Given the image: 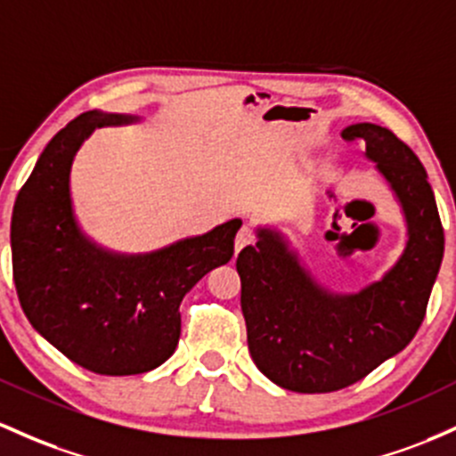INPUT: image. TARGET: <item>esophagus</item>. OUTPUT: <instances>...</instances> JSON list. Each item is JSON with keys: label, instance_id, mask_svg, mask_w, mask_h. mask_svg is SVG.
<instances>
[{"label": "esophagus", "instance_id": "1", "mask_svg": "<svg viewBox=\"0 0 456 456\" xmlns=\"http://www.w3.org/2000/svg\"><path fill=\"white\" fill-rule=\"evenodd\" d=\"M253 242H255L253 227H251V224H242V227H240V232H238V236H236V255L242 251L244 247H248V244H253Z\"/></svg>", "mask_w": 456, "mask_h": 456}]
</instances>
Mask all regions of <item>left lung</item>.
I'll list each match as a JSON object with an SVG mask.
<instances>
[{
  "label": "left lung",
  "instance_id": "1",
  "mask_svg": "<svg viewBox=\"0 0 456 456\" xmlns=\"http://www.w3.org/2000/svg\"><path fill=\"white\" fill-rule=\"evenodd\" d=\"M387 183L407 242L392 268L359 292H331L277 227L238 255L248 353L259 372L298 394H327L362 381L418 333L444 257V229L428 175L389 129L353 123L342 132Z\"/></svg>",
  "mask_w": 456,
  "mask_h": 456
}]
</instances>
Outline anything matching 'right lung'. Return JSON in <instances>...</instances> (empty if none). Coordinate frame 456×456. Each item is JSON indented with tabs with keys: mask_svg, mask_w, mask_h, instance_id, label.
I'll return each mask as SVG.
<instances>
[{
	"mask_svg": "<svg viewBox=\"0 0 456 456\" xmlns=\"http://www.w3.org/2000/svg\"><path fill=\"white\" fill-rule=\"evenodd\" d=\"M140 123L134 114L93 112L49 140L19 190L10 224L12 274L29 324L77 366L106 377L162 366L182 333L179 305L209 270L233 255L242 220L149 253L110 251L75 216L71 167L97 127Z\"/></svg>",
	"mask_w": 456,
	"mask_h": 456,
	"instance_id": "add662e5",
	"label": "right lung"
}]
</instances>
